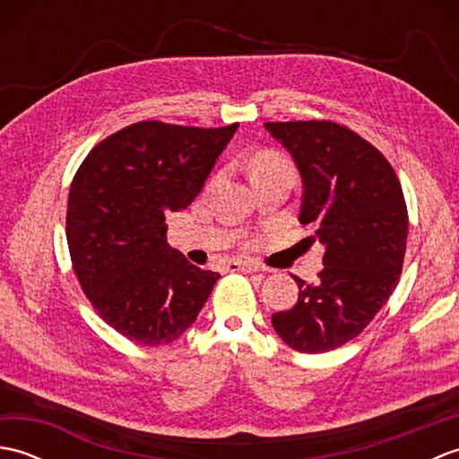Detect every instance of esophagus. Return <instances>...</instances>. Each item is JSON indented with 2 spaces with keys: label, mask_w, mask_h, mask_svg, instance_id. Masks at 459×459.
<instances>
[{
  "label": "esophagus",
  "mask_w": 459,
  "mask_h": 459,
  "mask_svg": "<svg viewBox=\"0 0 459 459\" xmlns=\"http://www.w3.org/2000/svg\"><path fill=\"white\" fill-rule=\"evenodd\" d=\"M232 270H238V272H245V274H252V272H258L260 266L255 264V262H232L230 264Z\"/></svg>",
  "instance_id": "esophagus-1"
}]
</instances>
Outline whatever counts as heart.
Returning a JSON list of instances; mask_svg holds the SVG:
<instances>
[{"instance_id":"b5f03b06","label":"heart","mask_w":459,"mask_h":459,"mask_svg":"<svg viewBox=\"0 0 459 459\" xmlns=\"http://www.w3.org/2000/svg\"><path fill=\"white\" fill-rule=\"evenodd\" d=\"M281 168H290V163L286 160H281L276 153H262L255 160V163H252V178H255V175L268 173Z\"/></svg>"}]
</instances>
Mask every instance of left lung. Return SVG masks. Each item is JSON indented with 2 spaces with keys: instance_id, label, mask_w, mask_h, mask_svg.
<instances>
[{
  "instance_id": "obj_1",
  "label": "left lung",
  "mask_w": 459,
  "mask_h": 459,
  "mask_svg": "<svg viewBox=\"0 0 459 459\" xmlns=\"http://www.w3.org/2000/svg\"><path fill=\"white\" fill-rule=\"evenodd\" d=\"M301 175L299 222L325 248L319 280L294 276L298 304L272 316L280 339L299 353H325L357 337L401 276L408 212L391 163L375 145L327 120L268 122Z\"/></svg>"
}]
</instances>
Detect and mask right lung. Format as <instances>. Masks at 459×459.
<instances>
[{
  "mask_svg": "<svg viewBox=\"0 0 459 459\" xmlns=\"http://www.w3.org/2000/svg\"><path fill=\"white\" fill-rule=\"evenodd\" d=\"M238 124L138 122L102 140L71 183L66 242L99 316L140 345H168L197 319L219 272L168 245L169 212L187 209Z\"/></svg>",
  "mask_w": 459,
  "mask_h": 459,
  "instance_id": "obj_1",
  "label": "right lung"
}]
</instances>
